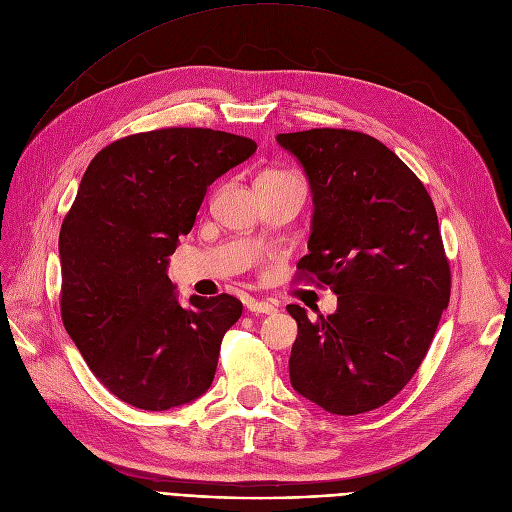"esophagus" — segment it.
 I'll return each instance as SVG.
<instances>
[{
	"label": "esophagus",
	"mask_w": 512,
	"mask_h": 512,
	"mask_svg": "<svg viewBox=\"0 0 512 512\" xmlns=\"http://www.w3.org/2000/svg\"><path fill=\"white\" fill-rule=\"evenodd\" d=\"M246 310L253 314H274L278 308L270 301H261V299H249L246 301Z\"/></svg>",
	"instance_id": "1"
}]
</instances>
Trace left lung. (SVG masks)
<instances>
[{"label": "left lung", "instance_id": "left-lung-1", "mask_svg": "<svg viewBox=\"0 0 512 512\" xmlns=\"http://www.w3.org/2000/svg\"><path fill=\"white\" fill-rule=\"evenodd\" d=\"M312 192L308 255L297 270L337 295V310L287 306L297 320L291 386L329 413L382 407L422 365L449 304L439 219L422 181L382 141L342 128L276 135Z\"/></svg>", "mask_w": 512, "mask_h": 512}]
</instances>
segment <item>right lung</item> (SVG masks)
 <instances>
[{
    "label": "right lung",
    "instance_id": "obj_1",
    "mask_svg": "<svg viewBox=\"0 0 512 512\" xmlns=\"http://www.w3.org/2000/svg\"><path fill=\"white\" fill-rule=\"evenodd\" d=\"M257 143L211 128L120 139L88 164L63 221L61 314L84 361L124 403L166 411L213 384L221 339L242 314L227 293L183 306L168 257L206 189Z\"/></svg>",
    "mask_w": 512,
    "mask_h": 512
}]
</instances>
